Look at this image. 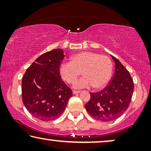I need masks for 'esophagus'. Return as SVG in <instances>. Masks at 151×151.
I'll return each instance as SVG.
<instances>
[{
	"instance_id": "34e87169",
	"label": "esophagus",
	"mask_w": 151,
	"mask_h": 151,
	"mask_svg": "<svg viewBox=\"0 0 151 151\" xmlns=\"http://www.w3.org/2000/svg\"><path fill=\"white\" fill-rule=\"evenodd\" d=\"M80 91H76V90H73V94H78V93H79Z\"/></svg>"
}]
</instances>
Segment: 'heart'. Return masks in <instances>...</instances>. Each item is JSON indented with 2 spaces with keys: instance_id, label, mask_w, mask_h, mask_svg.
<instances>
[{
  "instance_id": "b5f03b06",
  "label": "heart",
  "mask_w": 151,
  "mask_h": 151,
  "mask_svg": "<svg viewBox=\"0 0 151 151\" xmlns=\"http://www.w3.org/2000/svg\"><path fill=\"white\" fill-rule=\"evenodd\" d=\"M112 69V62L108 56L90 51L77 53L72 62H63L60 67L62 78L68 84L73 83L82 71L84 76L75 81L76 88L104 87L110 80Z\"/></svg>"
}]
</instances>
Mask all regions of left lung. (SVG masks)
I'll use <instances>...</instances> for the list:
<instances>
[{
    "instance_id": "8db88e82",
    "label": "left lung",
    "mask_w": 151,
    "mask_h": 151,
    "mask_svg": "<svg viewBox=\"0 0 151 151\" xmlns=\"http://www.w3.org/2000/svg\"><path fill=\"white\" fill-rule=\"evenodd\" d=\"M112 56L115 62L114 75L104 88L91 93L90 100L85 109L91 116L102 122H110L121 116L129 108L134 90L129 71Z\"/></svg>"
}]
</instances>
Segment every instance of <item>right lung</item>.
Returning a JSON list of instances; mask_svg holds the SVG:
<instances>
[{
  "instance_id": "add662e5",
  "label": "right lung",
  "mask_w": 151,
  "mask_h": 151,
  "mask_svg": "<svg viewBox=\"0 0 151 151\" xmlns=\"http://www.w3.org/2000/svg\"><path fill=\"white\" fill-rule=\"evenodd\" d=\"M64 58L63 49L47 51L36 59L22 77V102L33 116L42 121L58 118L73 96L60 73Z\"/></svg>"
}]
</instances>
